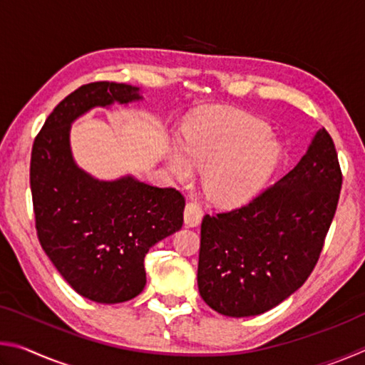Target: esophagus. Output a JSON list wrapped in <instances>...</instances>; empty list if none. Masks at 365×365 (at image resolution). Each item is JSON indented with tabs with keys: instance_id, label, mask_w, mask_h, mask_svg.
I'll return each mask as SVG.
<instances>
[{
	"instance_id": "34e87169",
	"label": "esophagus",
	"mask_w": 365,
	"mask_h": 365,
	"mask_svg": "<svg viewBox=\"0 0 365 365\" xmlns=\"http://www.w3.org/2000/svg\"><path fill=\"white\" fill-rule=\"evenodd\" d=\"M183 217H185V225L187 227H197L201 224V219H202L201 207L197 206L196 202H188V205L185 206Z\"/></svg>"
}]
</instances>
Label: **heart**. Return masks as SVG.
<instances>
[{
    "label": "heart",
    "instance_id": "obj_1",
    "mask_svg": "<svg viewBox=\"0 0 365 365\" xmlns=\"http://www.w3.org/2000/svg\"><path fill=\"white\" fill-rule=\"evenodd\" d=\"M182 146L172 145L169 168L187 180L195 165L202 170L209 200L220 206H240L252 200L279 169L283 146L270 135L269 123L246 113L205 109L183 127Z\"/></svg>",
    "mask_w": 365,
    "mask_h": 365
}]
</instances>
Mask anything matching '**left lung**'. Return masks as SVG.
I'll return each instance as SVG.
<instances>
[{"label": "left lung", "mask_w": 365, "mask_h": 365, "mask_svg": "<svg viewBox=\"0 0 365 365\" xmlns=\"http://www.w3.org/2000/svg\"><path fill=\"white\" fill-rule=\"evenodd\" d=\"M341 169L325 128L275 185L201 224L197 289L215 312L251 317L279 306L316 267L335 215Z\"/></svg>", "instance_id": "obj_1"}]
</instances>
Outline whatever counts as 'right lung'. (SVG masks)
Listing matches in <instances>:
<instances>
[{
	"mask_svg": "<svg viewBox=\"0 0 365 365\" xmlns=\"http://www.w3.org/2000/svg\"><path fill=\"white\" fill-rule=\"evenodd\" d=\"M141 98L140 88L125 83L82 85L53 109L32 148L30 188L41 248L78 294L101 304L143 292L146 252L183 225L180 191L132 175L98 180L72 158L73 120L96 106Z\"/></svg>",
	"mask_w": 365,
	"mask_h": 365,
	"instance_id": "add662e5",
	"label": "right lung"
}]
</instances>
